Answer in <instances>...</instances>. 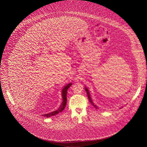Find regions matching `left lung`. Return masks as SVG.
I'll return each mask as SVG.
<instances>
[{"instance_id": "left-lung-1", "label": "left lung", "mask_w": 147, "mask_h": 147, "mask_svg": "<svg viewBox=\"0 0 147 147\" xmlns=\"http://www.w3.org/2000/svg\"><path fill=\"white\" fill-rule=\"evenodd\" d=\"M85 90H86V93H87V96H88V98H89V102H90V104H92V105H93V106H94V107H96V109H98L97 106L96 105H94V103L92 102V99H91V98H90V96L89 93V90H88V89H87V88H85Z\"/></svg>"}]
</instances>
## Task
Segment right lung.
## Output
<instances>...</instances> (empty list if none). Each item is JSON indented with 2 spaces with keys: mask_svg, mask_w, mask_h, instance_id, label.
<instances>
[{
  "mask_svg": "<svg viewBox=\"0 0 147 147\" xmlns=\"http://www.w3.org/2000/svg\"><path fill=\"white\" fill-rule=\"evenodd\" d=\"M71 85H72L71 83H69V84H67L66 86H65L63 88V90H62V98H63V102H62L61 105L60 106V107L57 110H56L55 111H53V112H51L50 113H49V114H43V115H42V116L46 117L48 118V117H50L57 115L59 113H60V112L63 111L64 109L65 108V106L66 105V104H67V90L71 86Z\"/></svg>",
  "mask_w": 147,
  "mask_h": 147,
  "instance_id": "obj_1",
  "label": "right lung"
}]
</instances>
